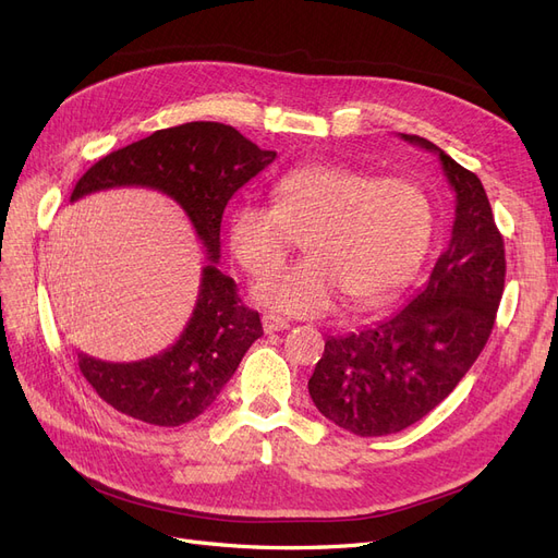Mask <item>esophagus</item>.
Here are the masks:
<instances>
[{
	"mask_svg": "<svg viewBox=\"0 0 558 558\" xmlns=\"http://www.w3.org/2000/svg\"><path fill=\"white\" fill-rule=\"evenodd\" d=\"M286 328H288V320L283 316H279V314H263V330L267 335L286 330Z\"/></svg>",
	"mask_w": 558,
	"mask_h": 558,
	"instance_id": "obj_1",
	"label": "esophagus"
}]
</instances>
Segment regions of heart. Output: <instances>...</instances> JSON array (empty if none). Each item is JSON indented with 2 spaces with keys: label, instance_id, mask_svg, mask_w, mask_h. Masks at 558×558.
<instances>
[{
  "label": "heart",
  "instance_id": "heart-1",
  "mask_svg": "<svg viewBox=\"0 0 558 558\" xmlns=\"http://www.w3.org/2000/svg\"><path fill=\"white\" fill-rule=\"evenodd\" d=\"M270 198L272 207L233 203L226 242L242 270L263 275L302 238L310 258L254 286L256 302L293 316H323L341 298L357 310L390 298L420 265L434 228L425 189L341 163L286 170Z\"/></svg>",
  "mask_w": 558,
  "mask_h": 558
}]
</instances>
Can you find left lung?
Instances as JSON below:
<instances>
[{
    "mask_svg": "<svg viewBox=\"0 0 558 558\" xmlns=\"http://www.w3.org/2000/svg\"><path fill=\"white\" fill-rule=\"evenodd\" d=\"M399 136L438 157L454 191V223L429 281L403 310L325 341L310 395L355 436L407 429L457 388L485 349L506 283L504 235L483 182L427 138Z\"/></svg>",
    "mask_w": 558,
    "mask_h": 558,
    "instance_id": "8db88e82",
    "label": "left lung"
}]
</instances>
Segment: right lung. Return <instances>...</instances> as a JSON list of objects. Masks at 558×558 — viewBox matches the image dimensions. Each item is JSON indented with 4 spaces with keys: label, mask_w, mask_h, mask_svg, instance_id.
<instances>
[{
    "label": "right lung",
    "mask_w": 558,
    "mask_h": 558,
    "mask_svg": "<svg viewBox=\"0 0 558 558\" xmlns=\"http://www.w3.org/2000/svg\"><path fill=\"white\" fill-rule=\"evenodd\" d=\"M275 157L228 124L186 122L110 151L75 184L71 201L112 186L161 191L184 209L207 252L194 314L170 349L141 362L78 353L83 376L112 409L147 425L180 427L209 409L263 335L258 312L242 304L217 263L228 201Z\"/></svg>",
    "instance_id": "right-lung-1"
}]
</instances>
